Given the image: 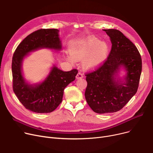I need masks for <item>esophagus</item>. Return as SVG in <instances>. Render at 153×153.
Masks as SVG:
<instances>
[{
  "label": "esophagus",
  "mask_w": 153,
  "mask_h": 153,
  "mask_svg": "<svg viewBox=\"0 0 153 153\" xmlns=\"http://www.w3.org/2000/svg\"><path fill=\"white\" fill-rule=\"evenodd\" d=\"M76 79H81V78H82V77H83V74L81 73V72H79L77 74V75H76Z\"/></svg>",
  "instance_id": "1"
}]
</instances>
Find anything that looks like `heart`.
<instances>
[{
	"instance_id": "b5f03b06",
	"label": "heart",
	"mask_w": 153,
	"mask_h": 153,
	"mask_svg": "<svg viewBox=\"0 0 153 153\" xmlns=\"http://www.w3.org/2000/svg\"><path fill=\"white\" fill-rule=\"evenodd\" d=\"M108 51L106 43L100 42L95 37H89L74 45L71 49V56H68L71 61L84 58L83 66L89 69L98 66L105 59Z\"/></svg>"
}]
</instances>
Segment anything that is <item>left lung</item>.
Wrapping results in <instances>:
<instances>
[{
  "mask_svg": "<svg viewBox=\"0 0 153 153\" xmlns=\"http://www.w3.org/2000/svg\"><path fill=\"white\" fill-rule=\"evenodd\" d=\"M103 30L110 38V52L100 66L85 74V97L97 114L113 113L123 108L138 91L142 70L140 53L130 40L118 30ZM122 65L128 72L126 82L120 84L114 75Z\"/></svg>",
  "mask_w": 153,
  "mask_h": 153,
  "instance_id": "1",
  "label": "left lung"
}]
</instances>
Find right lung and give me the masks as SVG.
<instances>
[{
	"label": "right lung",
	"instance_id": "obj_1",
	"mask_svg": "<svg viewBox=\"0 0 153 153\" xmlns=\"http://www.w3.org/2000/svg\"><path fill=\"white\" fill-rule=\"evenodd\" d=\"M58 29H39L28 35L13 53L12 63L13 91L27 109L39 114L50 113L62 100L64 89L74 81L78 71H62L54 67L45 81L37 85L27 84L21 71L23 58L28 53L41 48H61Z\"/></svg>",
	"mask_w": 153,
	"mask_h": 153
}]
</instances>
